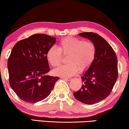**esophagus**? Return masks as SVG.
Listing matches in <instances>:
<instances>
[{
	"instance_id": "1",
	"label": "esophagus",
	"mask_w": 129,
	"mask_h": 129,
	"mask_svg": "<svg viewBox=\"0 0 129 129\" xmlns=\"http://www.w3.org/2000/svg\"><path fill=\"white\" fill-rule=\"evenodd\" d=\"M62 79H64V80L68 81H70L72 79L71 78H64V77H62Z\"/></svg>"
}]
</instances>
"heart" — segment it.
<instances>
[{"mask_svg":"<svg viewBox=\"0 0 129 129\" xmlns=\"http://www.w3.org/2000/svg\"><path fill=\"white\" fill-rule=\"evenodd\" d=\"M63 55H67L68 64L61 65L54 70L55 75L63 77H70L78 71L88 70L95 58L96 48L92 41H85L82 39L67 37L59 43V47H50L47 50L46 58L52 67H58L62 60Z\"/></svg>","mask_w":129,"mask_h":129,"instance_id":"b5f03b06","label":"heart"}]
</instances>
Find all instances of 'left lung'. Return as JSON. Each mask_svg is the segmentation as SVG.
<instances>
[{
  "instance_id": "1",
  "label": "left lung",
  "mask_w": 129,
  "mask_h": 129,
  "mask_svg": "<svg viewBox=\"0 0 129 129\" xmlns=\"http://www.w3.org/2000/svg\"><path fill=\"white\" fill-rule=\"evenodd\" d=\"M78 35L93 43L96 53L93 62L81 77L82 87L73 95L79 102L93 105L106 98L116 82L117 57L110 45L99 34L84 32Z\"/></svg>"
}]
</instances>
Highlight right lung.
<instances>
[{"label": "right lung", "mask_w": 129, "mask_h": 129, "mask_svg": "<svg viewBox=\"0 0 129 129\" xmlns=\"http://www.w3.org/2000/svg\"><path fill=\"white\" fill-rule=\"evenodd\" d=\"M56 38L36 34L14 45L8 61L11 88L22 101L35 103L46 99L53 89L58 77H51L46 53Z\"/></svg>", "instance_id": "1"}]
</instances>
